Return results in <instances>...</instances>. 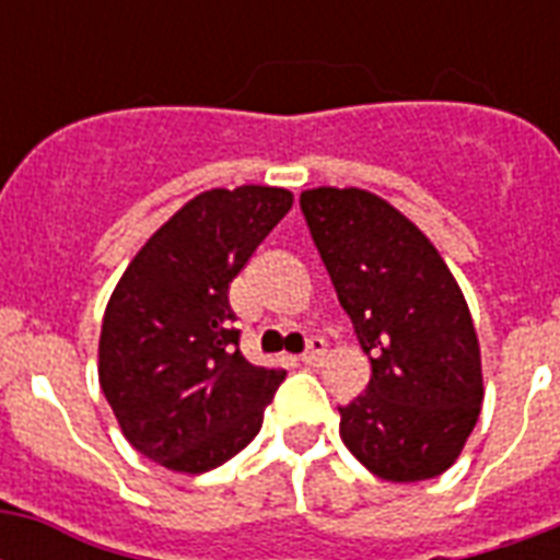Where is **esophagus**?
<instances>
[{
	"mask_svg": "<svg viewBox=\"0 0 560 560\" xmlns=\"http://www.w3.org/2000/svg\"><path fill=\"white\" fill-rule=\"evenodd\" d=\"M325 340L323 337H311V340H307V349L302 351V363H305V366H316V363H319V360L325 358Z\"/></svg>",
	"mask_w": 560,
	"mask_h": 560,
	"instance_id": "esophagus-1",
	"label": "esophagus"
}]
</instances>
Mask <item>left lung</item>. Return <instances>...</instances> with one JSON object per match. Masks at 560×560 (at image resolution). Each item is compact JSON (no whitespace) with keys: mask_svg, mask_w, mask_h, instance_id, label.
<instances>
[{"mask_svg":"<svg viewBox=\"0 0 560 560\" xmlns=\"http://www.w3.org/2000/svg\"><path fill=\"white\" fill-rule=\"evenodd\" d=\"M372 377L340 407V435L374 477L433 479L468 442L482 404L479 342L459 284L421 229L360 188L299 197Z\"/></svg>","mask_w":560,"mask_h":560,"instance_id":"obj_1","label":"left lung"}]
</instances>
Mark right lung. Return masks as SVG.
Returning a JSON list of instances; mask_svg holds the SVG:
<instances>
[{"instance_id":"right-lung-1","label":"right lung","mask_w":560,"mask_h":560,"mask_svg":"<svg viewBox=\"0 0 560 560\" xmlns=\"http://www.w3.org/2000/svg\"><path fill=\"white\" fill-rule=\"evenodd\" d=\"M293 206L270 186L197 194L139 249L109 296L98 381L136 451L206 474L253 442L284 381L241 354L229 284Z\"/></svg>"}]
</instances>
